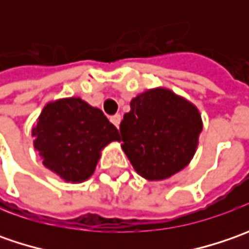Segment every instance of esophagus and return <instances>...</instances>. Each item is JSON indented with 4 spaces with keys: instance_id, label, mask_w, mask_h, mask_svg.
Wrapping results in <instances>:
<instances>
[{
    "instance_id": "esophagus-1",
    "label": "esophagus",
    "mask_w": 249,
    "mask_h": 249,
    "mask_svg": "<svg viewBox=\"0 0 249 249\" xmlns=\"http://www.w3.org/2000/svg\"><path fill=\"white\" fill-rule=\"evenodd\" d=\"M120 120H122V116H120L119 113H116V115H113V116H110V122L116 126V127H119L120 124Z\"/></svg>"
}]
</instances>
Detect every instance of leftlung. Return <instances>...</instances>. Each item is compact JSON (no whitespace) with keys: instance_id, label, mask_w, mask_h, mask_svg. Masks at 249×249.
I'll return each mask as SVG.
<instances>
[{"instance_id":"left-lung-1","label":"left lung","mask_w":249,"mask_h":249,"mask_svg":"<svg viewBox=\"0 0 249 249\" xmlns=\"http://www.w3.org/2000/svg\"><path fill=\"white\" fill-rule=\"evenodd\" d=\"M122 148L140 176L163 180L191 160L202 130L193 104L165 89L137 95L120 123Z\"/></svg>"}]
</instances>
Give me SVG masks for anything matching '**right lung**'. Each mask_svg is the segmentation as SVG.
I'll use <instances>...</instances> for the list:
<instances>
[{
  "label": "right lung",
  "mask_w": 249,
  "mask_h": 249,
  "mask_svg": "<svg viewBox=\"0 0 249 249\" xmlns=\"http://www.w3.org/2000/svg\"><path fill=\"white\" fill-rule=\"evenodd\" d=\"M34 148L44 166L65 181L80 183L92 175L100 151L119 140L116 127L102 110L80 98H66L48 104L33 129Z\"/></svg>",
  "instance_id": "1"
}]
</instances>
